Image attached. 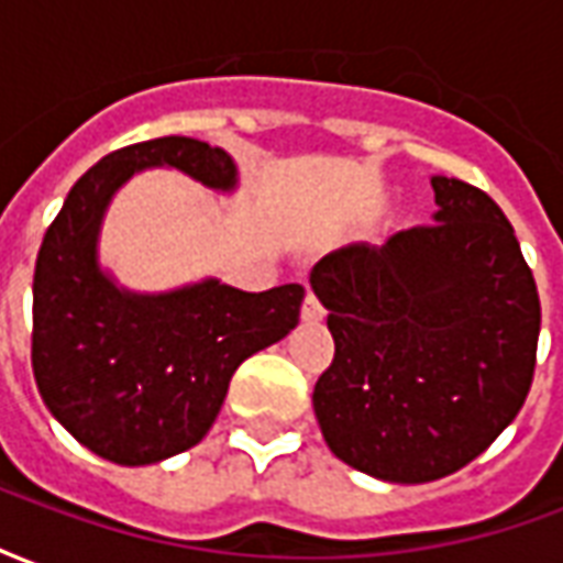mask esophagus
I'll list each match as a JSON object with an SVG mask.
<instances>
[{
	"label": "esophagus",
	"instance_id": "34e87169",
	"mask_svg": "<svg viewBox=\"0 0 563 563\" xmlns=\"http://www.w3.org/2000/svg\"><path fill=\"white\" fill-rule=\"evenodd\" d=\"M301 319H305V322H319V319H322V305H319L313 292H307L305 305H301Z\"/></svg>",
	"mask_w": 563,
	"mask_h": 563
}]
</instances>
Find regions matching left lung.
<instances>
[{
  "label": "left lung",
  "instance_id": "left-lung-1",
  "mask_svg": "<svg viewBox=\"0 0 563 563\" xmlns=\"http://www.w3.org/2000/svg\"><path fill=\"white\" fill-rule=\"evenodd\" d=\"M434 225L346 244L310 271L334 362L313 389L329 449L386 483H431L492 446L528 398L540 295L483 189L443 177Z\"/></svg>",
  "mask_w": 563,
  "mask_h": 563
}]
</instances>
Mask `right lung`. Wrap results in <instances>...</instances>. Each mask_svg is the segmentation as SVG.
Returning <instances> with one entry per match:
<instances>
[{
  "label": "right lung",
  "instance_id": "add662e5",
  "mask_svg": "<svg viewBox=\"0 0 563 563\" xmlns=\"http://www.w3.org/2000/svg\"><path fill=\"white\" fill-rule=\"evenodd\" d=\"M174 168L213 192L238 189L222 147L168 135L114 150L71 186L32 280V371L47 410L78 443L123 467L192 449L220 413L238 365L298 325L305 286L241 292L217 277L132 292L102 268L111 198L135 174Z\"/></svg>",
  "mask_w": 563,
  "mask_h": 563
}]
</instances>
